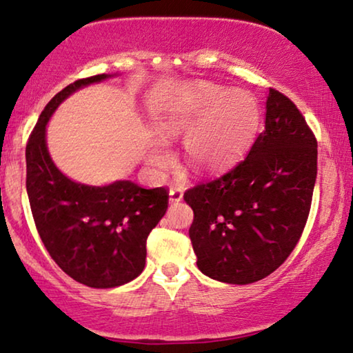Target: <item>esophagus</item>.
I'll return each instance as SVG.
<instances>
[{
  "label": "esophagus",
  "instance_id": "1",
  "mask_svg": "<svg viewBox=\"0 0 353 353\" xmlns=\"http://www.w3.org/2000/svg\"><path fill=\"white\" fill-rule=\"evenodd\" d=\"M169 195H170V202H180V200L183 199V191H181V188H178V186H175V188H170Z\"/></svg>",
  "mask_w": 353,
  "mask_h": 353
}]
</instances>
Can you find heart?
<instances>
[{
    "label": "heart",
    "instance_id": "heart-1",
    "mask_svg": "<svg viewBox=\"0 0 353 353\" xmlns=\"http://www.w3.org/2000/svg\"><path fill=\"white\" fill-rule=\"evenodd\" d=\"M259 120L256 101L246 93L210 83L194 85L159 118V131L167 137L186 132L184 159L194 169H214L240 153ZM169 162L165 145L158 143L150 164L161 169Z\"/></svg>",
    "mask_w": 353,
    "mask_h": 353
}]
</instances>
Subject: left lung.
<instances>
[{
    "instance_id": "1",
    "label": "left lung",
    "mask_w": 353,
    "mask_h": 353,
    "mask_svg": "<svg viewBox=\"0 0 353 353\" xmlns=\"http://www.w3.org/2000/svg\"><path fill=\"white\" fill-rule=\"evenodd\" d=\"M316 176V135L294 102L270 88L265 129L246 158L183 195L199 270L243 285L279 268L305 230Z\"/></svg>"
}]
</instances>
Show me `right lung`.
I'll use <instances>...</instances> for the list:
<instances>
[{
	"mask_svg": "<svg viewBox=\"0 0 353 353\" xmlns=\"http://www.w3.org/2000/svg\"><path fill=\"white\" fill-rule=\"evenodd\" d=\"M105 74L79 79L42 110L26 142V192L37 233L64 273L77 283L110 289L142 273L146 238L169 207L165 188L145 189L132 181L96 188L70 181L53 164L46 124L61 101Z\"/></svg>",
	"mask_w": 353,
	"mask_h": 353,
	"instance_id": "1",
	"label": "right lung"
}]
</instances>
